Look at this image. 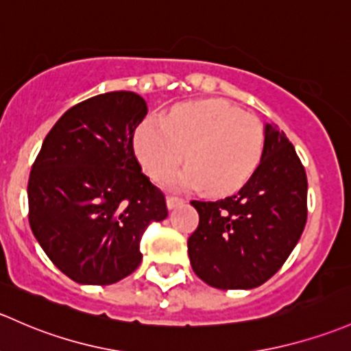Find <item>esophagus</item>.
Here are the masks:
<instances>
[{
  "mask_svg": "<svg viewBox=\"0 0 351 351\" xmlns=\"http://www.w3.org/2000/svg\"><path fill=\"white\" fill-rule=\"evenodd\" d=\"M182 204H183L182 198H176V197H168V198H166V206H168L169 210L175 208V206H178V205H182Z\"/></svg>",
  "mask_w": 351,
  "mask_h": 351,
  "instance_id": "esophagus-1",
  "label": "esophagus"
}]
</instances>
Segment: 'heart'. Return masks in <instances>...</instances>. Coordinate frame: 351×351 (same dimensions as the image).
I'll return each mask as SVG.
<instances>
[{
    "label": "heart",
    "mask_w": 351,
    "mask_h": 351,
    "mask_svg": "<svg viewBox=\"0 0 351 351\" xmlns=\"http://www.w3.org/2000/svg\"><path fill=\"white\" fill-rule=\"evenodd\" d=\"M136 154L154 180L171 175L185 160L190 165L168 180L178 191L208 188L227 193L252 176L264 149L259 117L223 101L186 102L163 119H147L136 131Z\"/></svg>",
    "instance_id": "1"
}]
</instances>
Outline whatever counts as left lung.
Segmentation results:
<instances>
[{
    "label": "left lung",
    "instance_id": "8db88e82",
    "mask_svg": "<svg viewBox=\"0 0 351 351\" xmlns=\"http://www.w3.org/2000/svg\"><path fill=\"white\" fill-rule=\"evenodd\" d=\"M308 180L294 146L276 124L264 126L261 163L237 193L193 200L200 215L188 239L195 274L217 289H252L286 263L306 225Z\"/></svg>",
    "mask_w": 351,
    "mask_h": 351
}]
</instances>
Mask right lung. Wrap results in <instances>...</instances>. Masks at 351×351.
<instances>
[{"label":"right lung","instance_id":"right-lung-1","mask_svg":"<svg viewBox=\"0 0 351 351\" xmlns=\"http://www.w3.org/2000/svg\"><path fill=\"white\" fill-rule=\"evenodd\" d=\"M141 95H95L47 134L28 180L29 227L72 281L108 286L141 264V235L168 217L165 195L143 175L132 138L146 117Z\"/></svg>","mask_w":351,"mask_h":351}]
</instances>
